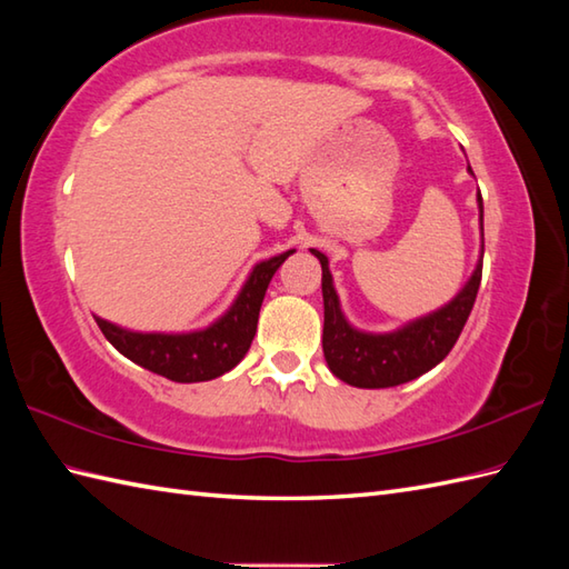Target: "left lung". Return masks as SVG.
I'll return each instance as SVG.
<instances>
[{"mask_svg":"<svg viewBox=\"0 0 569 569\" xmlns=\"http://www.w3.org/2000/svg\"><path fill=\"white\" fill-rule=\"evenodd\" d=\"M469 176L471 168L467 166ZM479 202V259L467 283L459 293L438 310L408 320L391 332H367L347 320L335 291L330 261L322 251L312 249L322 266V300H325V330L322 352L337 379L357 386V389H391L413 381L438 367L450 355L459 332L475 308L481 283V261H485V204Z\"/></svg>","mask_w":569,"mask_h":569,"instance_id":"left-lung-1","label":"left lung"}]
</instances>
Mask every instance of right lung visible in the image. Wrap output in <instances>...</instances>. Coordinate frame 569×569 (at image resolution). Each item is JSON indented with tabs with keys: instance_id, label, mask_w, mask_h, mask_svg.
Returning a JSON list of instances; mask_svg holds the SVG:
<instances>
[{
	"instance_id": "obj_1",
	"label": "right lung",
	"mask_w": 569,
	"mask_h": 569,
	"mask_svg": "<svg viewBox=\"0 0 569 569\" xmlns=\"http://www.w3.org/2000/svg\"><path fill=\"white\" fill-rule=\"evenodd\" d=\"M291 251L261 261L251 269L249 278L241 286L234 303L229 306L222 318L212 325L192 332H137L119 328V325L94 318L102 335L110 340L134 365L149 369L159 377L178 383H198L222 377L232 371L249 352L253 335H257L259 310L263 303L266 288Z\"/></svg>"
}]
</instances>
